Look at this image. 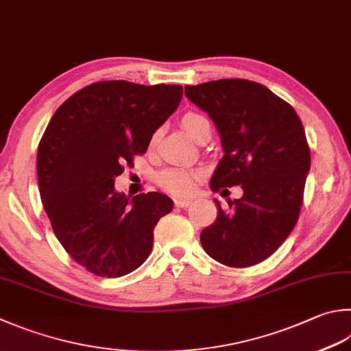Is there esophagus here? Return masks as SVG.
<instances>
[{"instance_id":"34e87169","label":"esophagus","mask_w":351,"mask_h":351,"mask_svg":"<svg viewBox=\"0 0 351 351\" xmlns=\"http://www.w3.org/2000/svg\"><path fill=\"white\" fill-rule=\"evenodd\" d=\"M174 204L177 208H188L191 204V200H184V198H176Z\"/></svg>"}]
</instances>
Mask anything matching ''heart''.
I'll return each instance as SVG.
<instances>
[{
  "label": "heart",
  "instance_id": "heart-1",
  "mask_svg": "<svg viewBox=\"0 0 351 351\" xmlns=\"http://www.w3.org/2000/svg\"><path fill=\"white\" fill-rule=\"evenodd\" d=\"M206 121L208 119L200 116V114L188 113L183 116L182 125H183V128L188 131V134L193 136V133L198 125L206 122ZM198 178H200V174H198L194 169L169 168L158 174L157 180H158V184H160L165 191H168V193L178 195V197H186V195L194 193Z\"/></svg>",
  "mask_w": 351,
  "mask_h": 351
}]
</instances>
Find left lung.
I'll use <instances>...</instances> for the list:
<instances>
[{
	"mask_svg": "<svg viewBox=\"0 0 351 351\" xmlns=\"http://www.w3.org/2000/svg\"><path fill=\"white\" fill-rule=\"evenodd\" d=\"M184 95L206 111L221 138L224 156L210 188L243 189L241 198L228 200V209L215 200L217 218L202 230V246L224 266H254L272 255L298 221L310 169L302 123L287 102L246 79L186 85Z\"/></svg>",
	"mask_w": 351,
	"mask_h": 351,
	"instance_id": "left-lung-1",
	"label": "left lung"
}]
</instances>
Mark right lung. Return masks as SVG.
<instances>
[{
    "label": "right lung",
    "mask_w": 351,
    "mask_h": 351,
    "mask_svg": "<svg viewBox=\"0 0 351 351\" xmlns=\"http://www.w3.org/2000/svg\"><path fill=\"white\" fill-rule=\"evenodd\" d=\"M182 95L180 85L96 82L50 119L38 147L39 194L59 243L91 274L117 278L142 266L156 224L173 210L165 194L130 197L114 180L148 149Z\"/></svg>",
    "instance_id": "add662e5"
}]
</instances>
